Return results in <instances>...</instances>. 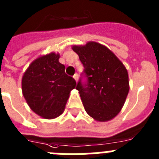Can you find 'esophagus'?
Masks as SVG:
<instances>
[{"instance_id": "obj_1", "label": "esophagus", "mask_w": 159, "mask_h": 159, "mask_svg": "<svg viewBox=\"0 0 159 159\" xmlns=\"http://www.w3.org/2000/svg\"><path fill=\"white\" fill-rule=\"evenodd\" d=\"M73 78L75 79L76 82H77V80H78V74H77V73H75V74L73 75Z\"/></svg>"}]
</instances>
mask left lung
<instances>
[{
  "label": "left lung",
  "instance_id": "1",
  "mask_svg": "<svg viewBox=\"0 0 159 159\" xmlns=\"http://www.w3.org/2000/svg\"><path fill=\"white\" fill-rule=\"evenodd\" d=\"M83 65L76 89L85 110L98 121L114 118L122 108L129 90L127 69L107 48L95 42L73 46Z\"/></svg>",
  "mask_w": 159,
  "mask_h": 159
}]
</instances>
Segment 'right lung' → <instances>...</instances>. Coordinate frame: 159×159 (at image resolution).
<instances>
[{"mask_svg": "<svg viewBox=\"0 0 159 159\" xmlns=\"http://www.w3.org/2000/svg\"><path fill=\"white\" fill-rule=\"evenodd\" d=\"M59 58L55 53L39 57L22 77L24 98L34 112L46 119L62 114L69 93L76 86V81L65 73Z\"/></svg>", "mask_w": 159, "mask_h": 159, "instance_id": "obj_1", "label": "right lung"}]
</instances>
